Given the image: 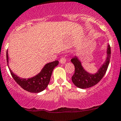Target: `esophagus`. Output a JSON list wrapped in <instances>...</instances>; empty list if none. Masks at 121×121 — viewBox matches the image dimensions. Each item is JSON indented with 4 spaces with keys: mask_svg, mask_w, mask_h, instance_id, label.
<instances>
[{
    "mask_svg": "<svg viewBox=\"0 0 121 121\" xmlns=\"http://www.w3.org/2000/svg\"><path fill=\"white\" fill-rule=\"evenodd\" d=\"M60 63H61V64H64V63H65V62H66V59H65V57H62L61 58H60Z\"/></svg>",
    "mask_w": 121,
    "mask_h": 121,
    "instance_id": "obj_1",
    "label": "esophagus"
}]
</instances>
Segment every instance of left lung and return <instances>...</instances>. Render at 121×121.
<instances>
[{"mask_svg":"<svg viewBox=\"0 0 121 121\" xmlns=\"http://www.w3.org/2000/svg\"><path fill=\"white\" fill-rule=\"evenodd\" d=\"M111 58V47L108 45L107 57L105 63L98 69L97 73L90 74L86 72L82 67L80 61L77 57H74L71 60L75 67V71L72 76V81L75 86L80 88L85 89L91 87L98 83L103 78L107 72Z\"/></svg>","mask_w":121,"mask_h":121,"instance_id":"1","label":"left lung"}]
</instances>
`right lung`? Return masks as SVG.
Segmentation results:
<instances>
[{
  "instance_id": "add662e5",
  "label": "right lung",
  "mask_w": 121,
  "mask_h": 121,
  "mask_svg": "<svg viewBox=\"0 0 121 121\" xmlns=\"http://www.w3.org/2000/svg\"><path fill=\"white\" fill-rule=\"evenodd\" d=\"M7 63L8 64V53L6 52ZM58 64V61H54L51 63H47L44 65L41 71L30 78H21L17 76L9 68L10 72L14 81L17 82L23 89L26 91L33 93H38L41 92L47 88L49 84L53 69Z\"/></svg>"
}]
</instances>
